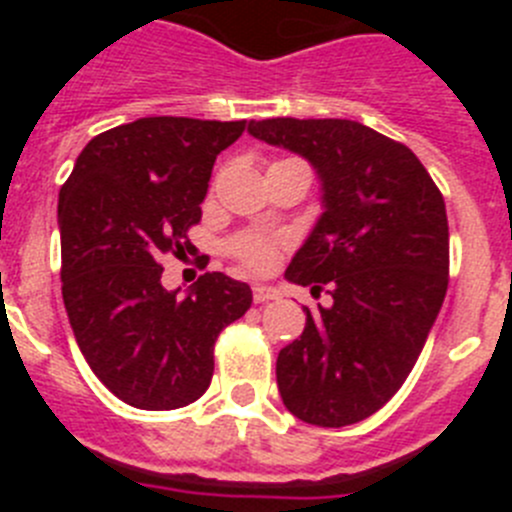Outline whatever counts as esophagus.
<instances>
[{
    "mask_svg": "<svg viewBox=\"0 0 512 512\" xmlns=\"http://www.w3.org/2000/svg\"><path fill=\"white\" fill-rule=\"evenodd\" d=\"M269 300H277V289L266 287V284H253V302L264 305Z\"/></svg>",
    "mask_w": 512,
    "mask_h": 512,
    "instance_id": "34e87169",
    "label": "esophagus"
}]
</instances>
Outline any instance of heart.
<instances>
[{"label": "heart", "mask_w": 512, "mask_h": 512, "mask_svg": "<svg viewBox=\"0 0 512 512\" xmlns=\"http://www.w3.org/2000/svg\"><path fill=\"white\" fill-rule=\"evenodd\" d=\"M289 161H292V158H289ZM233 253L243 261V264L253 266V269H261V266L269 264L271 246L264 238H259V235H243V238H238V241L233 243Z\"/></svg>", "instance_id": "obj_1"}]
</instances>
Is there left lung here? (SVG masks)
I'll list each match as a JSON object with an SVG mask.
<instances>
[{"mask_svg":"<svg viewBox=\"0 0 512 512\" xmlns=\"http://www.w3.org/2000/svg\"><path fill=\"white\" fill-rule=\"evenodd\" d=\"M248 133L307 158L323 215L284 277L328 292L277 359L279 395L310 425L359 423L413 372L449 287L443 194L418 156L354 120H251Z\"/></svg>","mask_w":512,"mask_h":512,"instance_id":"8db88e82","label":"left lung"}]
</instances>
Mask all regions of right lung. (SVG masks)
<instances>
[{
  "label": "right lung",
  "instance_id": "add662e5",
  "mask_svg": "<svg viewBox=\"0 0 512 512\" xmlns=\"http://www.w3.org/2000/svg\"><path fill=\"white\" fill-rule=\"evenodd\" d=\"M246 120L140 117L104 130L58 194L63 305L99 382L140 410L184 408L210 387L220 330L251 307L223 271L187 295L161 284V256L192 248L217 153Z\"/></svg>",
  "mask_w": 512,
  "mask_h": 512
}]
</instances>
